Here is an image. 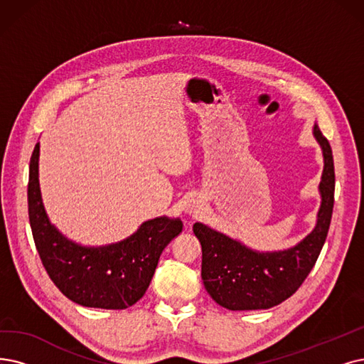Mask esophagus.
Returning <instances> with one entry per match:
<instances>
[{"label":"esophagus","instance_id":"34e87169","mask_svg":"<svg viewBox=\"0 0 364 364\" xmlns=\"http://www.w3.org/2000/svg\"><path fill=\"white\" fill-rule=\"evenodd\" d=\"M194 208H196V206H193V208H191V210H196V209H194Z\"/></svg>","mask_w":364,"mask_h":364}]
</instances>
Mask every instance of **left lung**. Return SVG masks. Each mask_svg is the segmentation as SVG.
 <instances>
[{
  "label": "left lung",
  "mask_w": 364,
  "mask_h": 364,
  "mask_svg": "<svg viewBox=\"0 0 364 364\" xmlns=\"http://www.w3.org/2000/svg\"><path fill=\"white\" fill-rule=\"evenodd\" d=\"M314 136L321 144L324 170L319 193L321 208L311 235L294 248L257 252L237 240L196 223L193 230L201 243V279L210 297L230 311L269 309L291 297L315 266L321 252L334 203V166L328 140L315 124Z\"/></svg>",
  "instance_id": "8db88e82"
}]
</instances>
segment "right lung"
<instances>
[{
    "label": "right lung",
    "mask_w": 364,
    "mask_h": 364,
    "mask_svg": "<svg viewBox=\"0 0 364 364\" xmlns=\"http://www.w3.org/2000/svg\"><path fill=\"white\" fill-rule=\"evenodd\" d=\"M37 143L30 161L28 215L40 259L60 291L86 308L127 309L139 301L152 281L159 255L182 231L181 220L166 216L146 221L119 243L85 248L64 237L48 220L38 185Z\"/></svg>",
    "instance_id": "obj_1"
}]
</instances>
